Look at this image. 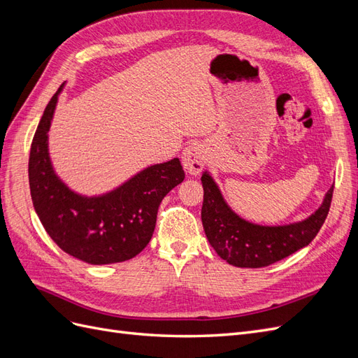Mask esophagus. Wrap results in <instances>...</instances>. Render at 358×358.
<instances>
[{
	"label": "esophagus",
	"mask_w": 358,
	"mask_h": 358,
	"mask_svg": "<svg viewBox=\"0 0 358 358\" xmlns=\"http://www.w3.org/2000/svg\"><path fill=\"white\" fill-rule=\"evenodd\" d=\"M206 159H208V150L201 143H191L182 152L183 169L191 175H199L206 164Z\"/></svg>",
	"instance_id": "34e87169"
}]
</instances>
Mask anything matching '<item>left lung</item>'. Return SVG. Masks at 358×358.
Masks as SVG:
<instances>
[{
	"label": "left lung",
	"instance_id": "left-lung-1",
	"mask_svg": "<svg viewBox=\"0 0 358 358\" xmlns=\"http://www.w3.org/2000/svg\"><path fill=\"white\" fill-rule=\"evenodd\" d=\"M201 183V222L206 237L227 263L248 268L270 266L308 246L327 218L334 188L327 191L322 204L305 221L267 227L248 222L236 215L208 171L203 173Z\"/></svg>",
	"mask_w": 358,
	"mask_h": 358
}]
</instances>
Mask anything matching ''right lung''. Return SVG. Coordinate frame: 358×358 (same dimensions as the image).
I'll list each match as a JSON object with an SVG mask.
<instances>
[{
	"mask_svg": "<svg viewBox=\"0 0 358 358\" xmlns=\"http://www.w3.org/2000/svg\"><path fill=\"white\" fill-rule=\"evenodd\" d=\"M62 86L46 106L31 143L28 176L38 218L64 252L90 264L121 263L146 248L159 203L185 179L179 158L150 166L99 197L73 192L53 171L48 131Z\"/></svg>",
	"mask_w": 358,
	"mask_h": 358,
	"instance_id": "add662e5",
	"label": "right lung"
}]
</instances>
